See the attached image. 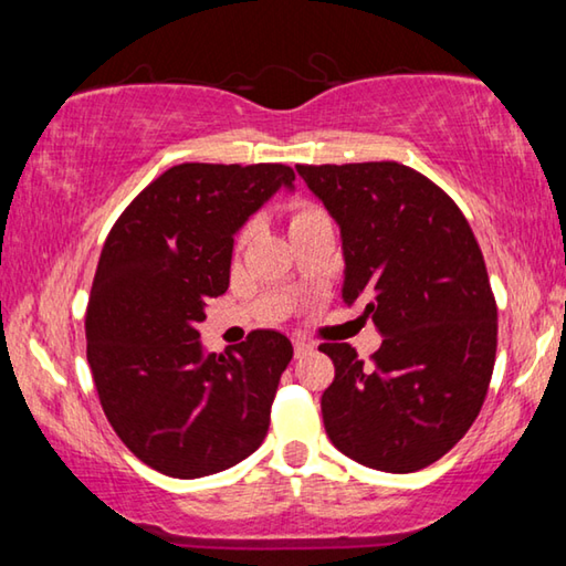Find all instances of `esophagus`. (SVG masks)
Returning <instances> with one entry per match:
<instances>
[{"label":"esophagus","mask_w":566,"mask_h":566,"mask_svg":"<svg viewBox=\"0 0 566 566\" xmlns=\"http://www.w3.org/2000/svg\"><path fill=\"white\" fill-rule=\"evenodd\" d=\"M314 349V344L312 342H306V339H294V354L296 357H304V354H310Z\"/></svg>","instance_id":"34e87169"}]
</instances>
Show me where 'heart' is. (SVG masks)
Segmentation results:
<instances>
[{
    "label": "heart",
    "mask_w": 566,
    "mask_h": 566,
    "mask_svg": "<svg viewBox=\"0 0 566 566\" xmlns=\"http://www.w3.org/2000/svg\"><path fill=\"white\" fill-rule=\"evenodd\" d=\"M319 214H324V212L317 205L306 202V199H300V202H294L290 207V227H300V224L312 222V219H317ZM247 237H249V229H244V232L239 234V242H244Z\"/></svg>",
    "instance_id": "b5f03b06"
}]
</instances>
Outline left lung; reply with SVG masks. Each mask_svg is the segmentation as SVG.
<instances>
[{"instance_id": "8db88e82", "label": "left lung", "mask_w": 566, "mask_h": 566, "mask_svg": "<svg viewBox=\"0 0 566 566\" xmlns=\"http://www.w3.org/2000/svg\"><path fill=\"white\" fill-rule=\"evenodd\" d=\"M337 219L344 304L361 302L381 347L369 361L324 342L332 444L364 467L434 464L484 405L496 357V302L476 237L442 187L399 161L296 165Z\"/></svg>"}]
</instances>
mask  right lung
<instances>
[{"instance_id":"right-lung-1","label":"right lung","mask_w":566,"mask_h":566,"mask_svg":"<svg viewBox=\"0 0 566 566\" xmlns=\"http://www.w3.org/2000/svg\"><path fill=\"white\" fill-rule=\"evenodd\" d=\"M292 181L286 165H177L102 247L87 304L94 387L117 437L161 474L222 472L264 442L292 342L256 329L205 357L195 327L227 292L237 229Z\"/></svg>"}]
</instances>
